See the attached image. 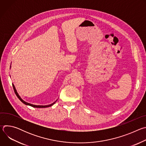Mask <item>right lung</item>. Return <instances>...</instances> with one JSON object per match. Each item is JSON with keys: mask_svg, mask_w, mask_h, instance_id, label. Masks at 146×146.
<instances>
[{"mask_svg": "<svg viewBox=\"0 0 146 146\" xmlns=\"http://www.w3.org/2000/svg\"><path fill=\"white\" fill-rule=\"evenodd\" d=\"M13 88H14V92H15V95H17V96L18 97V98L24 104H25V105H26L31 106H32V107H33V108H48V107H50V106H52V105H54V104L56 102V100L55 102H54L53 103L51 104V105H45V106H42V105H32V104L29 103H28V102H26L25 101H24V100H23V99H21V97L19 96V95H18V94L17 93V91H16V90H15V87H14V85H13Z\"/></svg>", "mask_w": 146, "mask_h": 146, "instance_id": "obj_1", "label": "right lung"}]
</instances>
